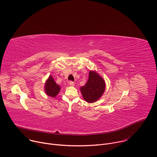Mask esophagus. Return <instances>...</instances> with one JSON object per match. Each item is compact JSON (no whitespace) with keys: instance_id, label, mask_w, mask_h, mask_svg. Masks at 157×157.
I'll use <instances>...</instances> for the list:
<instances>
[{"instance_id":"1","label":"esophagus","mask_w":157,"mask_h":157,"mask_svg":"<svg viewBox=\"0 0 157 157\" xmlns=\"http://www.w3.org/2000/svg\"><path fill=\"white\" fill-rule=\"evenodd\" d=\"M69 84H70V86H73L75 85V82H73V81H70V82H69Z\"/></svg>"}]
</instances>
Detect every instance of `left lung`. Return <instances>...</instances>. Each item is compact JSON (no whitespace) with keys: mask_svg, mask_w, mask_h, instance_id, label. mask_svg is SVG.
Returning a JSON list of instances; mask_svg holds the SVG:
<instances>
[{"mask_svg":"<svg viewBox=\"0 0 157 157\" xmlns=\"http://www.w3.org/2000/svg\"><path fill=\"white\" fill-rule=\"evenodd\" d=\"M105 89L104 79L96 71H90L89 78L84 86L80 87L84 99L93 103L98 101L104 94Z\"/></svg>","mask_w":157,"mask_h":157,"instance_id":"1","label":"left lung"}]
</instances>
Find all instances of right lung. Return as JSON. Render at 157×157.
Instances as JSON below:
<instances>
[{"label":"right lung","mask_w":157,"mask_h":157,"mask_svg":"<svg viewBox=\"0 0 157 157\" xmlns=\"http://www.w3.org/2000/svg\"><path fill=\"white\" fill-rule=\"evenodd\" d=\"M44 92L52 98H55L61 90V86L56 83L53 76L50 75L44 83Z\"/></svg>","instance_id":"right-lung-1"}]
</instances>
